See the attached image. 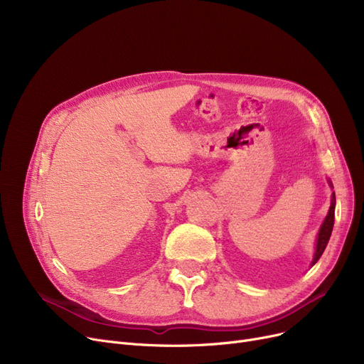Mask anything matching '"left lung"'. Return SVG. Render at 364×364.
<instances>
[{
	"mask_svg": "<svg viewBox=\"0 0 364 364\" xmlns=\"http://www.w3.org/2000/svg\"><path fill=\"white\" fill-rule=\"evenodd\" d=\"M328 183L333 188L332 181L328 180ZM335 205H336V199H335V193H332V202H331L329 213H328L326 218H324V221L321 223L320 230L317 233V240H316V247H314V255H313L311 265H314L320 259L321 254L324 252V250H326V245H328V242L331 239L332 228H333V221H335Z\"/></svg>",
	"mask_w": 364,
	"mask_h": 364,
	"instance_id": "obj_1",
	"label": "left lung"
}]
</instances>
